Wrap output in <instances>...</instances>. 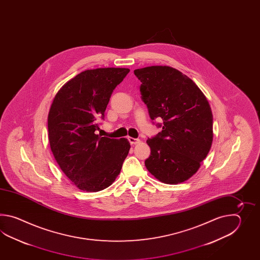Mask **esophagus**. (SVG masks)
<instances>
[{"label": "esophagus", "instance_id": "1", "mask_svg": "<svg viewBox=\"0 0 260 260\" xmlns=\"http://www.w3.org/2000/svg\"><path fill=\"white\" fill-rule=\"evenodd\" d=\"M128 140H129V142H130L131 145H137V144H138L139 142H140V140L138 139V138H128Z\"/></svg>", "mask_w": 260, "mask_h": 260}]
</instances>
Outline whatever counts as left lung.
Wrapping results in <instances>:
<instances>
[{
  "instance_id": "obj_1",
  "label": "left lung",
  "mask_w": 260,
  "mask_h": 260,
  "mask_svg": "<svg viewBox=\"0 0 260 260\" xmlns=\"http://www.w3.org/2000/svg\"><path fill=\"white\" fill-rule=\"evenodd\" d=\"M150 119H161V132L149 138L145 160L159 181L176 185L196 174L213 142V114L207 99L191 79L174 68L150 66L134 71Z\"/></svg>"
}]
</instances>
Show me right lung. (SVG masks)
<instances>
[{
	"mask_svg": "<svg viewBox=\"0 0 260 260\" xmlns=\"http://www.w3.org/2000/svg\"><path fill=\"white\" fill-rule=\"evenodd\" d=\"M129 72L100 68L81 72L58 90L50 107V148L61 170L83 191L110 187L131 148L126 138L95 134L113 90Z\"/></svg>",
	"mask_w": 260,
	"mask_h": 260,
	"instance_id": "add662e5",
	"label": "right lung"
}]
</instances>
